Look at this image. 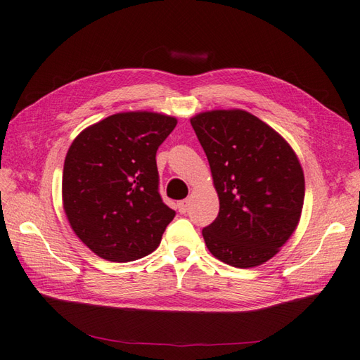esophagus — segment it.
I'll use <instances>...</instances> for the list:
<instances>
[{
  "instance_id": "1",
  "label": "esophagus",
  "mask_w": 360,
  "mask_h": 360,
  "mask_svg": "<svg viewBox=\"0 0 360 360\" xmlns=\"http://www.w3.org/2000/svg\"><path fill=\"white\" fill-rule=\"evenodd\" d=\"M188 204H190V200H188V199H184V200H179V202L176 204V208H178V212H179L181 214H184V213H186V212L188 210Z\"/></svg>"
}]
</instances>
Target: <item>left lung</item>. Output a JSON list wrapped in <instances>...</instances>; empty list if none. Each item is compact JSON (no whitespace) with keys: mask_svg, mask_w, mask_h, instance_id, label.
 <instances>
[{"mask_svg":"<svg viewBox=\"0 0 360 360\" xmlns=\"http://www.w3.org/2000/svg\"><path fill=\"white\" fill-rule=\"evenodd\" d=\"M210 164L219 214L202 230L207 248L236 269L278 255L300 221L304 170L288 142L240 108L200 112L190 120Z\"/></svg>","mask_w":360,"mask_h":360,"instance_id":"left-lung-1","label":"left lung"}]
</instances>
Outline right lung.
Here are the masks:
<instances>
[{"instance_id":"right-lung-1","label":"right lung","mask_w":360,"mask_h":360,"mask_svg":"<svg viewBox=\"0 0 360 360\" xmlns=\"http://www.w3.org/2000/svg\"><path fill=\"white\" fill-rule=\"evenodd\" d=\"M174 116L122 112L73 139L63 170V207L72 230L99 257L130 262L158 248L174 218L158 191L156 150Z\"/></svg>"}]
</instances>
